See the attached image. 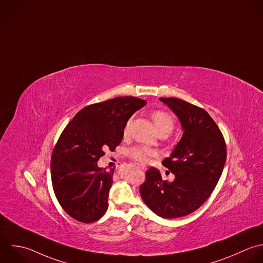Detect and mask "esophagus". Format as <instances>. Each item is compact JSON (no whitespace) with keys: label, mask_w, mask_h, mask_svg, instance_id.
<instances>
[{"label":"esophagus","mask_w":263,"mask_h":263,"mask_svg":"<svg viewBox=\"0 0 263 263\" xmlns=\"http://www.w3.org/2000/svg\"><path fill=\"white\" fill-rule=\"evenodd\" d=\"M139 168H140L141 170H146V169H147L145 166H139Z\"/></svg>","instance_id":"esophagus-1"}]
</instances>
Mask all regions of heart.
<instances>
[{
    "label": "heart",
    "instance_id": "heart-1",
    "mask_svg": "<svg viewBox=\"0 0 263 263\" xmlns=\"http://www.w3.org/2000/svg\"><path fill=\"white\" fill-rule=\"evenodd\" d=\"M152 119L154 121V124L158 130V132L160 134H164V135H168L169 133L172 132V130L174 129L175 126V121L173 119V117L165 111V110H155L152 112ZM130 121H128L125 125L124 128V134L126 135L129 131L130 128ZM158 155L157 151L145 146V145H135L132 146L128 149V156L134 160L135 162L139 163V164H146L148 163L153 158H155Z\"/></svg>",
    "mask_w": 263,
    "mask_h": 263
}]
</instances>
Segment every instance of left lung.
<instances>
[{"mask_svg":"<svg viewBox=\"0 0 263 263\" xmlns=\"http://www.w3.org/2000/svg\"><path fill=\"white\" fill-rule=\"evenodd\" d=\"M179 118L183 135L170 157L163 161L175 178L162 179L151 167L139 192L143 202L163 218H177L200 208L214 191L227 160L224 137L210 115L184 100L160 98Z\"/></svg>","mask_w":263,"mask_h":263,"instance_id":"1","label":"left lung"}]
</instances>
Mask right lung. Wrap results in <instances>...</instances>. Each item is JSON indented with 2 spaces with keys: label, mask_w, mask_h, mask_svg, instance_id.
<instances>
[{
  "label": "right lung",
  "mask_w": 263,
  "mask_h": 263,
  "mask_svg": "<svg viewBox=\"0 0 263 263\" xmlns=\"http://www.w3.org/2000/svg\"><path fill=\"white\" fill-rule=\"evenodd\" d=\"M146 101L116 97L82 108L66 125L51 157V180L62 209L73 219L92 223L107 210L114 169L97 161L121 143L130 117Z\"/></svg>",
  "instance_id": "right-lung-1"
}]
</instances>
